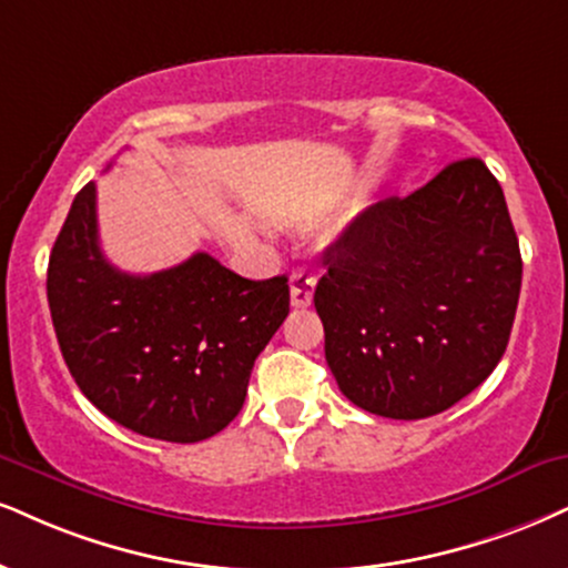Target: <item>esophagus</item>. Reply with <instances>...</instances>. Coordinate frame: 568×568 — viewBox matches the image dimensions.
Returning a JSON list of instances; mask_svg holds the SVG:
<instances>
[{
	"mask_svg": "<svg viewBox=\"0 0 568 568\" xmlns=\"http://www.w3.org/2000/svg\"><path fill=\"white\" fill-rule=\"evenodd\" d=\"M313 290H316V276L311 271H295L290 276L292 305L307 307L313 303Z\"/></svg>",
	"mask_w": 568,
	"mask_h": 568,
	"instance_id": "esophagus-1",
	"label": "esophagus"
}]
</instances>
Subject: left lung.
I'll return each mask as SVG.
<instances>
[{
  "label": "left lung",
  "instance_id": "8db88e82",
  "mask_svg": "<svg viewBox=\"0 0 568 568\" xmlns=\"http://www.w3.org/2000/svg\"><path fill=\"white\" fill-rule=\"evenodd\" d=\"M324 265L313 303L326 363L363 410L437 416L506 353L521 252L498 179L479 158L363 210L324 250Z\"/></svg>",
  "mask_w": 568,
  "mask_h": 568
}]
</instances>
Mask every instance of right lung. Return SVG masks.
Segmentation results:
<instances>
[{
  "instance_id": "obj_1",
  "label": "right lung",
  "mask_w": 568,
  "mask_h": 568,
  "mask_svg": "<svg viewBox=\"0 0 568 568\" xmlns=\"http://www.w3.org/2000/svg\"><path fill=\"white\" fill-rule=\"evenodd\" d=\"M47 300L83 395L125 429L200 443L242 410L255 358L290 313L286 276L242 278L207 252L134 276L104 257L94 181L49 255Z\"/></svg>"
}]
</instances>
